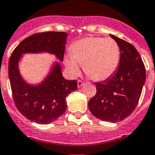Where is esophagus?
<instances>
[{"instance_id":"1","label":"esophagus","mask_w":155,"mask_h":155,"mask_svg":"<svg viewBox=\"0 0 155 155\" xmlns=\"http://www.w3.org/2000/svg\"><path fill=\"white\" fill-rule=\"evenodd\" d=\"M84 84H85V83H83V82H82L81 80H78L77 81V85H78V87H79V88H80V87H83Z\"/></svg>"}]
</instances>
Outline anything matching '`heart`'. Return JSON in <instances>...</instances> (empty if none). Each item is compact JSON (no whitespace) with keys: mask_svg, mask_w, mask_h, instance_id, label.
Listing matches in <instances>:
<instances>
[{"mask_svg":"<svg viewBox=\"0 0 155 155\" xmlns=\"http://www.w3.org/2000/svg\"><path fill=\"white\" fill-rule=\"evenodd\" d=\"M120 48L112 38L89 37L76 41L71 52L64 56V64L71 75L78 76L80 66L94 80L107 79L117 70L120 61Z\"/></svg>","mask_w":155,"mask_h":155,"instance_id":"1","label":"heart"}]
</instances>
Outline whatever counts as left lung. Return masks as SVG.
Segmentation results:
<instances>
[{
	"label": "left lung",
	"instance_id": "left-lung-1",
	"mask_svg": "<svg viewBox=\"0 0 155 155\" xmlns=\"http://www.w3.org/2000/svg\"><path fill=\"white\" fill-rule=\"evenodd\" d=\"M120 48L118 69L103 82L95 83L97 94L88 102L92 115L102 121H122L135 110L146 80V70L134 46L110 35Z\"/></svg>",
	"mask_w": 155,
	"mask_h": 155
}]
</instances>
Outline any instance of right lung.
<instances>
[{
  "mask_svg": "<svg viewBox=\"0 0 155 155\" xmlns=\"http://www.w3.org/2000/svg\"><path fill=\"white\" fill-rule=\"evenodd\" d=\"M67 37L64 32L33 34L16 47L9 59L8 76L15 104L21 114L38 124H49L64 114L65 98L77 90V81L64 79L61 64L56 61L42 81L30 84L21 76L18 63L23 54L40 53L51 54L63 61Z\"/></svg>",
  "mask_w": 155,
  "mask_h": 155,
  "instance_id": "obj_1",
  "label": "right lung"
}]
</instances>
